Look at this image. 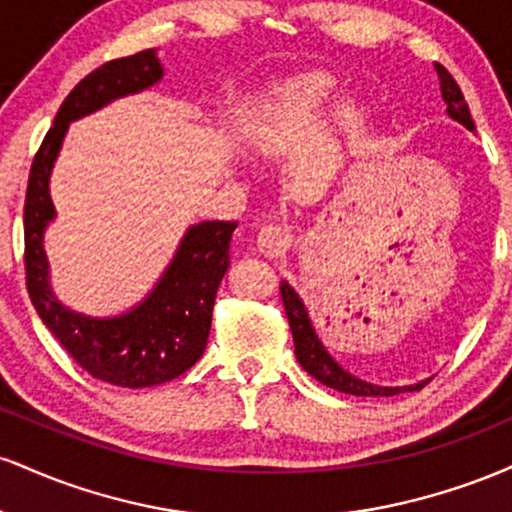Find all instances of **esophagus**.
I'll return each mask as SVG.
<instances>
[{
    "instance_id": "obj_1",
    "label": "esophagus",
    "mask_w": 512,
    "mask_h": 512,
    "mask_svg": "<svg viewBox=\"0 0 512 512\" xmlns=\"http://www.w3.org/2000/svg\"><path fill=\"white\" fill-rule=\"evenodd\" d=\"M291 245V231L281 223H267V226L260 228L257 233V248H260L262 255L276 257L281 255Z\"/></svg>"
}]
</instances>
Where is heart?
I'll return each mask as SVG.
<instances>
[{"label": "heart", "mask_w": 512, "mask_h": 512, "mask_svg": "<svg viewBox=\"0 0 512 512\" xmlns=\"http://www.w3.org/2000/svg\"><path fill=\"white\" fill-rule=\"evenodd\" d=\"M332 93L334 81L325 74H305L286 81L252 125V146L257 154L279 156L301 142Z\"/></svg>", "instance_id": "b5f03b06"}]
</instances>
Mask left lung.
I'll use <instances>...</instances> for the list:
<instances>
[{
  "instance_id": "left-lung-1",
  "label": "left lung",
  "mask_w": 512,
  "mask_h": 512,
  "mask_svg": "<svg viewBox=\"0 0 512 512\" xmlns=\"http://www.w3.org/2000/svg\"><path fill=\"white\" fill-rule=\"evenodd\" d=\"M436 72L440 79V93H443V101H445V105H448V110H445V113L472 132L474 120H472V115H469L467 103H464L460 86H457V81L452 79L448 69L440 67V64L436 67ZM281 298H284L286 317H289L298 363H301V366L308 370L315 380H320L322 385L332 387V390H337V392H344V395H354V397H392V395H399V392L421 390V387L431 380L428 378V380H421V383H414V385L390 387V385L368 383V380L358 378V375L349 373V370L334 361V356L327 351V346L322 344L320 337H317L313 322H310L308 310H305L303 298L298 296L296 289H293L289 281H281Z\"/></svg>"
}]
</instances>
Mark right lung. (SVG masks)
<instances>
[{"mask_svg": "<svg viewBox=\"0 0 512 512\" xmlns=\"http://www.w3.org/2000/svg\"><path fill=\"white\" fill-rule=\"evenodd\" d=\"M163 79L156 50L105 62L81 79L57 110L33 158L23 207L28 296L40 320L93 378L117 387H151L190 370L207 349L211 310L231 264L236 221L192 223L173 260L137 305L117 315H86L64 305L50 284L45 231L57 219L50 178L69 125L117 98L149 91Z\"/></svg>", "mask_w": 512, "mask_h": 512, "instance_id": "right-lung-1", "label": "right lung"}]
</instances>
